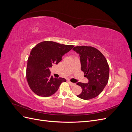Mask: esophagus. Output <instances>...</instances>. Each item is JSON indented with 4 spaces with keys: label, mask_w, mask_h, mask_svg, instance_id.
<instances>
[{
    "label": "esophagus",
    "mask_w": 132,
    "mask_h": 132,
    "mask_svg": "<svg viewBox=\"0 0 132 132\" xmlns=\"http://www.w3.org/2000/svg\"><path fill=\"white\" fill-rule=\"evenodd\" d=\"M69 82V84H70V85L71 86H75V85H76V84L75 83H73V82H70V81H68Z\"/></svg>",
    "instance_id": "obj_1"
}]
</instances>
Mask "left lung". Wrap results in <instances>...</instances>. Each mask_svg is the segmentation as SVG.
Returning <instances> with one entry per match:
<instances>
[{"mask_svg": "<svg viewBox=\"0 0 132 132\" xmlns=\"http://www.w3.org/2000/svg\"><path fill=\"white\" fill-rule=\"evenodd\" d=\"M73 50L79 54L81 69L87 83L77 82L82 92L77 96L83 100L95 98L100 94L109 81L110 68L106 58L100 51L91 46H77Z\"/></svg>", "mask_w": 132, "mask_h": 132, "instance_id": "1", "label": "left lung"}]
</instances>
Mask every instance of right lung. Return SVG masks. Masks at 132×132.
<instances>
[{"label":"right lung","instance_id":"right-lung-1","mask_svg":"<svg viewBox=\"0 0 132 132\" xmlns=\"http://www.w3.org/2000/svg\"><path fill=\"white\" fill-rule=\"evenodd\" d=\"M73 45H62L53 41L39 43L32 49L27 60L26 79L30 89L42 97L53 95L64 78L51 76L50 68L61 61L63 55L73 48Z\"/></svg>","mask_w":132,"mask_h":132}]
</instances>
